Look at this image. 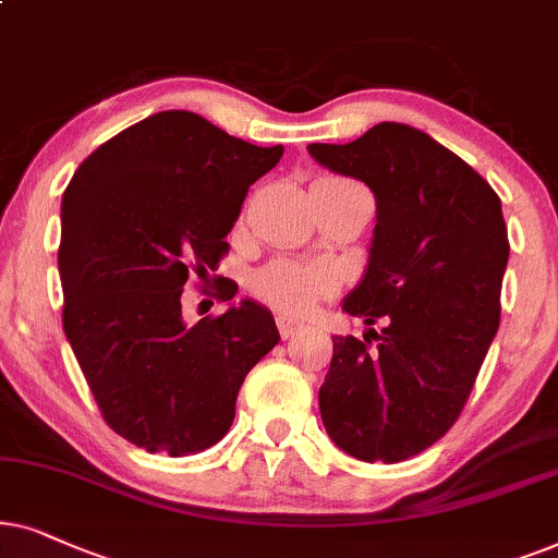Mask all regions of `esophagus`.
Segmentation results:
<instances>
[{
	"mask_svg": "<svg viewBox=\"0 0 558 558\" xmlns=\"http://www.w3.org/2000/svg\"><path fill=\"white\" fill-rule=\"evenodd\" d=\"M275 322H278V331H280V337H283V339H291V337H295V333L303 329L301 322H295V318L286 316V314L275 316Z\"/></svg>",
	"mask_w": 558,
	"mask_h": 558,
	"instance_id": "1",
	"label": "esophagus"
}]
</instances>
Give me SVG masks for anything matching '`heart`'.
Segmentation results:
<instances>
[{"mask_svg": "<svg viewBox=\"0 0 558 558\" xmlns=\"http://www.w3.org/2000/svg\"><path fill=\"white\" fill-rule=\"evenodd\" d=\"M331 286L333 275L314 263H275L255 280L257 293L288 314H306L318 295L331 291Z\"/></svg>", "mask_w": 558, "mask_h": 558, "instance_id": "1", "label": "heart"}]
</instances>
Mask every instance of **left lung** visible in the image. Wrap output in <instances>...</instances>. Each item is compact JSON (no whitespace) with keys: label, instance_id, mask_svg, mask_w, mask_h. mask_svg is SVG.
Wrapping results in <instances>:
<instances>
[{"label":"left lung","instance_id":"1","mask_svg":"<svg viewBox=\"0 0 558 558\" xmlns=\"http://www.w3.org/2000/svg\"><path fill=\"white\" fill-rule=\"evenodd\" d=\"M308 153L369 185L377 204L367 270L341 303L369 329L331 337L322 421L349 457L403 462L454 426L500 326L510 255L500 196L408 124L380 122Z\"/></svg>","mask_w":558,"mask_h":558}]
</instances>
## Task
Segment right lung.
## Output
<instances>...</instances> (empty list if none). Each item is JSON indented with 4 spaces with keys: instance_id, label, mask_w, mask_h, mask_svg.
Returning a JSON list of instances; mask_svg holds the SVG:
<instances>
[{
    "instance_id": "add662e5",
    "label": "right lung",
    "mask_w": 558,
    "mask_h": 558,
    "mask_svg": "<svg viewBox=\"0 0 558 558\" xmlns=\"http://www.w3.org/2000/svg\"><path fill=\"white\" fill-rule=\"evenodd\" d=\"M280 158L283 145L170 109L96 147L63 193V331L104 421L140 449L214 447L244 377L280 341L250 299L193 326L181 306L189 275L217 270L250 185Z\"/></svg>"
}]
</instances>
